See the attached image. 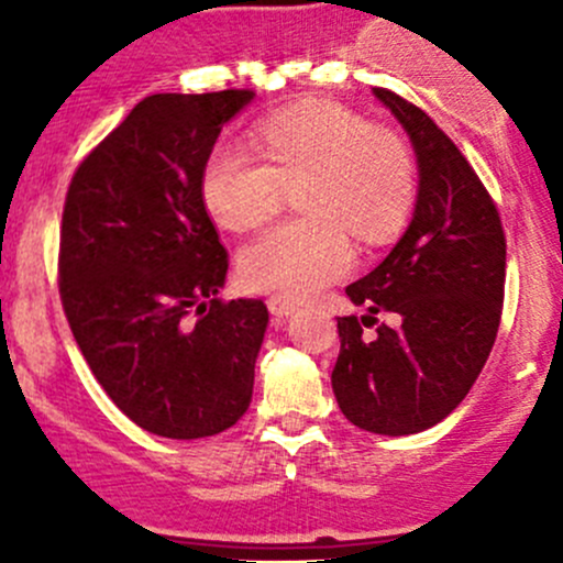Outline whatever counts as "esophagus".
Listing matches in <instances>:
<instances>
[{"label":"esophagus","mask_w":563,"mask_h":563,"mask_svg":"<svg viewBox=\"0 0 563 563\" xmlns=\"http://www.w3.org/2000/svg\"><path fill=\"white\" fill-rule=\"evenodd\" d=\"M266 308H269V313L275 318H286V316L294 313V305L288 302V299H283V297H269Z\"/></svg>","instance_id":"1"}]
</instances>
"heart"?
Segmentation results:
<instances>
[{
	"label": "heart",
	"mask_w": 563,
	"mask_h": 563,
	"mask_svg": "<svg viewBox=\"0 0 563 563\" xmlns=\"http://www.w3.org/2000/svg\"><path fill=\"white\" fill-rule=\"evenodd\" d=\"M266 161L218 144L201 172L214 223L247 231L266 223L302 185L308 218L286 220L240 250V280L261 294L308 299L354 266L349 234L384 245L406 223L417 172L406 141L338 103L308 100L266 117L255 130Z\"/></svg>",
	"instance_id": "1"
}]
</instances>
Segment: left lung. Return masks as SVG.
I'll use <instances>...</instances> for the list:
<instances>
[{
    "mask_svg": "<svg viewBox=\"0 0 563 563\" xmlns=\"http://www.w3.org/2000/svg\"><path fill=\"white\" fill-rule=\"evenodd\" d=\"M417 155L413 218L387 258L345 288L362 318H338L332 389L356 428L411 435L460 406L485 367L501 321L507 240L485 185L450 135L413 103L373 89ZM395 312V328L378 324ZM377 332L362 335V325Z\"/></svg>",
    "mask_w": 563,
    "mask_h": 563,
    "instance_id": "left-lung-1",
    "label": "left lung"
}]
</instances>
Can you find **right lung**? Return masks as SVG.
Listing matches in <instances>:
<instances>
[{
	"label": "right lung",
	"instance_id": "right-lung-1",
	"mask_svg": "<svg viewBox=\"0 0 563 563\" xmlns=\"http://www.w3.org/2000/svg\"><path fill=\"white\" fill-rule=\"evenodd\" d=\"M255 95H152L78 166L59 236V297L106 395L163 439L229 430L253 397L269 313L223 302L229 255L201 198L225 122Z\"/></svg>",
	"mask_w": 563,
	"mask_h": 563
}]
</instances>
